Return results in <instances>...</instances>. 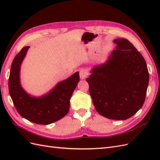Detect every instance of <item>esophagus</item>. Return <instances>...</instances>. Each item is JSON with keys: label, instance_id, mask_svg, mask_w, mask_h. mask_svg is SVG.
I'll use <instances>...</instances> for the list:
<instances>
[{"label": "esophagus", "instance_id": "obj_1", "mask_svg": "<svg viewBox=\"0 0 160 160\" xmlns=\"http://www.w3.org/2000/svg\"><path fill=\"white\" fill-rule=\"evenodd\" d=\"M88 75V72L85 69H81L79 71V76L81 79H85Z\"/></svg>", "mask_w": 160, "mask_h": 160}]
</instances>
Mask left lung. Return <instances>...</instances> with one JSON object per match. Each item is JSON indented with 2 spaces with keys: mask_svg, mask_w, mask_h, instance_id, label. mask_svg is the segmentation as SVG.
<instances>
[{
  "mask_svg": "<svg viewBox=\"0 0 160 160\" xmlns=\"http://www.w3.org/2000/svg\"><path fill=\"white\" fill-rule=\"evenodd\" d=\"M116 49L103 65L95 67L86 81L98 112L111 119L125 120L142 108L149 72L144 58L128 40L116 38Z\"/></svg>",
  "mask_w": 160,
  "mask_h": 160,
  "instance_id": "left-lung-1",
  "label": "left lung"
}]
</instances>
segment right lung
Masks as SVG:
<instances>
[{
	"label": "right lung",
	"instance_id": "add662e5",
	"mask_svg": "<svg viewBox=\"0 0 160 160\" xmlns=\"http://www.w3.org/2000/svg\"><path fill=\"white\" fill-rule=\"evenodd\" d=\"M25 47L14 57L8 79V90L13 104L22 118L37 124L48 125L61 119L69 112L71 97L79 81L78 72L58 83L49 93L31 97L22 89L20 68L27 50Z\"/></svg>",
	"mask_w": 160,
	"mask_h": 160
}]
</instances>
